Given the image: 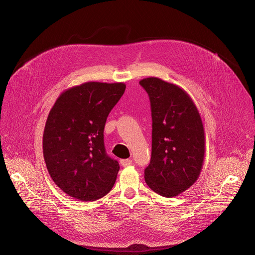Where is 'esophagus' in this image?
Here are the masks:
<instances>
[{"label": "esophagus", "instance_id": "34e87169", "mask_svg": "<svg viewBox=\"0 0 255 255\" xmlns=\"http://www.w3.org/2000/svg\"><path fill=\"white\" fill-rule=\"evenodd\" d=\"M120 162H121V164H122L124 167L130 166V165L132 164V160H131V159H121Z\"/></svg>", "mask_w": 255, "mask_h": 255}]
</instances>
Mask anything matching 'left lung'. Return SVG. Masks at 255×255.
<instances>
[{"instance_id":"1","label":"left lung","mask_w":255,"mask_h":255,"mask_svg":"<svg viewBox=\"0 0 255 255\" xmlns=\"http://www.w3.org/2000/svg\"><path fill=\"white\" fill-rule=\"evenodd\" d=\"M147 92L152 117V147L144 170L147 186L172 198L198 179L205 157V131L198 109L188 93L158 78L139 82Z\"/></svg>"}]
</instances>
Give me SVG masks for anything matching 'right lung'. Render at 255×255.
<instances>
[{"label":"right lung","instance_id":"obj_1","mask_svg":"<svg viewBox=\"0 0 255 255\" xmlns=\"http://www.w3.org/2000/svg\"><path fill=\"white\" fill-rule=\"evenodd\" d=\"M126 85L88 82L64 91L48 114L43 133V156L48 172L68 196L99 200L110 192L120 169L106 152L107 117Z\"/></svg>","mask_w":255,"mask_h":255}]
</instances>
